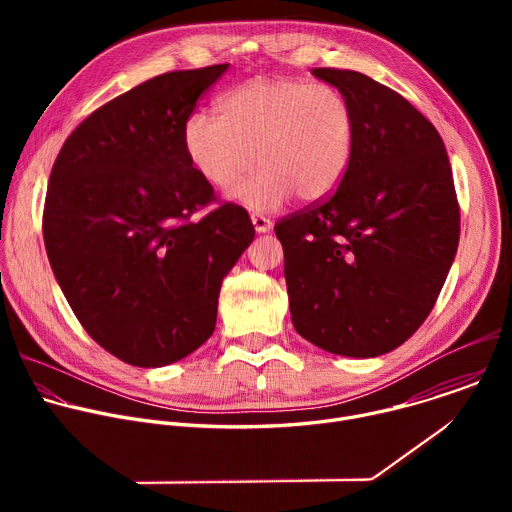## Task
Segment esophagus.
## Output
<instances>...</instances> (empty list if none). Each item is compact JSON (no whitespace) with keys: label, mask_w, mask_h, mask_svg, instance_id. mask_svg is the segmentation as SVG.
<instances>
[{"label":"esophagus","mask_w":512,"mask_h":512,"mask_svg":"<svg viewBox=\"0 0 512 512\" xmlns=\"http://www.w3.org/2000/svg\"><path fill=\"white\" fill-rule=\"evenodd\" d=\"M251 221H253V227L257 233H267L271 229V218L263 216V214H251Z\"/></svg>","instance_id":"esophagus-1"}]
</instances>
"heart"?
Returning <instances> with one entry per match:
<instances>
[{
    "mask_svg": "<svg viewBox=\"0 0 512 512\" xmlns=\"http://www.w3.org/2000/svg\"><path fill=\"white\" fill-rule=\"evenodd\" d=\"M218 111H196L186 119V156L221 190L237 186L259 162L263 168L235 190L255 212L275 210L294 194L302 202H320L350 168L354 109L332 85L255 77L223 95Z\"/></svg>",
    "mask_w": 512,
    "mask_h": 512,
    "instance_id": "b5f03b06",
    "label": "heart"
}]
</instances>
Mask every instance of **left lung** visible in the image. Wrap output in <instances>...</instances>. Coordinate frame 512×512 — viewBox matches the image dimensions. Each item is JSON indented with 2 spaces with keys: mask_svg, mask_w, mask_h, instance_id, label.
I'll list each match as a JSON object with an SVG mask.
<instances>
[{
  "mask_svg": "<svg viewBox=\"0 0 512 512\" xmlns=\"http://www.w3.org/2000/svg\"><path fill=\"white\" fill-rule=\"evenodd\" d=\"M350 101L356 145L340 186L275 223L291 322L318 348L369 358L411 338L440 296L460 206L437 129L356 70L314 68Z\"/></svg>",
  "mask_w": 512,
  "mask_h": 512,
  "instance_id": "8db88e82",
  "label": "left lung"
}]
</instances>
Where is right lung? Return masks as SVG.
Instances as JSON below:
<instances>
[{"label": "right lung", "mask_w": 512, "mask_h": 512, "mask_svg": "<svg viewBox=\"0 0 512 512\" xmlns=\"http://www.w3.org/2000/svg\"><path fill=\"white\" fill-rule=\"evenodd\" d=\"M227 68L164 72L111 99L50 172L54 277L87 334L133 367L176 362L210 338L223 277L255 237L247 210L218 200L184 150L186 119Z\"/></svg>", "instance_id": "right-lung-1"}]
</instances>
